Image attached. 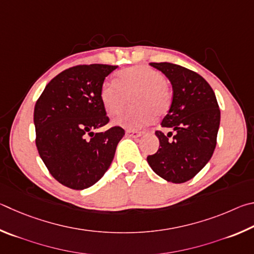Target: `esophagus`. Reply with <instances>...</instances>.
<instances>
[{
  "label": "esophagus",
  "instance_id": "34e87169",
  "mask_svg": "<svg viewBox=\"0 0 254 254\" xmlns=\"http://www.w3.org/2000/svg\"><path fill=\"white\" fill-rule=\"evenodd\" d=\"M143 135V132L141 131H137V130H130V129H127L126 130V136L128 137H131V138H138Z\"/></svg>",
  "mask_w": 254,
  "mask_h": 254
}]
</instances>
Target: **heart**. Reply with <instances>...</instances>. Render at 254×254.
Instances as JSON below:
<instances>
[{"label":"heart","mask_w":254,"mask_h":254,"mask_svg":"<svg viewBox=\"0 0 254 254\" xmlns=\"http://www.w3.org/2000/svg\"><path fill=\"white\" fill-rule=\"evenodd\" d=\"M131 97L134 106L115 119V124L136 129L153 122L170 109L172 92L159 71L148 65H135L119 71L117 81H105L100 87V100L106 111L118 115Z\"/></svg>","instance_id":"1"}]
</instances>
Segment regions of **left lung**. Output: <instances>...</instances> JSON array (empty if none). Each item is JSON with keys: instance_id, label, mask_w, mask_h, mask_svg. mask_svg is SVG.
I'll list each match as a JSON object with an SVG mask.
<instances>
[{"instance_id": "left-lung-1", "label": "left lung", "mask_w": 254, "mask_h": 254, "mask_svg": "<svg viewBox=\"0 0 254 254\" xmlns=\"http://www.w3.org/2000/svg\"><path fill=\"white\" fill-rule=\"evenodd\" d=\"M170 80L173 99L162 127L156 131L157 153L149 155L152 170L167 182L184 183L197 174L210 161L216 146L221 113L215 93L203 77L170 62L149 64Z\"/></svg>"}]
</instances>
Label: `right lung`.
Listing matches in <instances>:
<instances>
[{
	"label": "right lung",
	"instance_id": "right-lung-1",
	"mask_svg": "<svg viewBox=\"0 0 254 254\" xmlns=\"http://www.w3.org/2000/svg\"><path fill=\"white\" fill-rule=\"evenodd\" d=\"M117 65H75L44 88L34 107L35 144L50 174L62 185L84 190L96 184L113 162L125 135L122 127L96 132L108 124L100 87Z\"/></svg>",
	"mask_w": 254,
	"mask_h": 254
}]
</instances>
